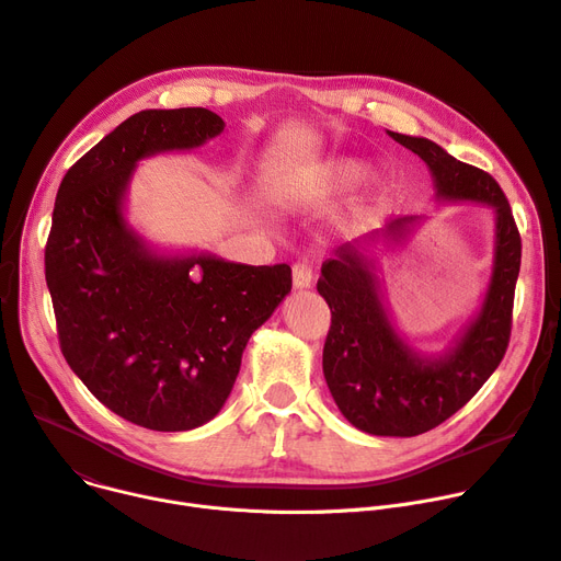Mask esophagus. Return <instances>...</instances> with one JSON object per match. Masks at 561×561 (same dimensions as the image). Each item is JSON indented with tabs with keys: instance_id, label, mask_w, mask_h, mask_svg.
I'll use <instances>...</instances> for the list:
<instances>
[{
	"instance_id": "34e87169",
	"label": "esophagus",
	"mask_w": 561,
	"mask_h": 561,
	"mask_svg": "<svg viewBox=\"0 0 561 561\" xmlns=\"http://www.w3.org/2000/svg\"><path fill=\"white\" fill-rule=\"evenodd\" d=\"M313 266L307 264V262H297L293 266V288L297 290H304V288H311L313 286Z\"/></svg>"
}]
</instances>
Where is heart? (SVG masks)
<instances>
[{"instance_id": "heart-1", "label": "heart", "mask_w": 561, "mask_h": 561, "mask_svg": "<svg viewBox=\"0 0 561 561\" xmlns=\"http://www.w3.org/2000/svg\"><path fill=\"white\" fill-rule=\"evenodd\" d=\"M369 179V168L358 159H335L316 168L307 176H286L277 181V192L284 198H297L301 192H309L316 183L329 192H348L363 185Z\"/></svg>"}]
</instances>
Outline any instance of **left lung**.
<instances>
[{
	"instance_id": "left-lung-1",
	"label": "left lung",
	"mask_w": 561,
	"mask_h": 561,
	"mask_svg": "<svg viewBox=\"0 0 561 561\" xmlns=\"http://www.w3.org/2000/svg\"><path fill=\"white\" fill-rule=\"evenodd\" d=\"M387 134L427 163L438 201H472L494 213V257L483 304L443 353H425L400 335L385 307L374 257L346 243L322 264L318 293L331 309L322 369L337 410L353 427L374 436H419L461 410L503 360L522 237L511 203L488 172L456 161L430 138ZM421 221L398 217L380 234L402 243Z\"/></svg>"
}]
</instances>
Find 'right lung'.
Wrapping results in <instances>:
<instances>
[{
	"label": "right lung",
	"mask_w": 561,
	"mask_h": 561,
	"mask_svg": "<svg viewBox=\"0 0 561 561\" xmlns=\"http://www.w3.org/2000/svg\"><path fill=\"white\" fill-rule=\"evenodd\" d=\"M210 110L129 116L65 174L44 268L73 374L125 421L187 432L228 400L241 353L290 293V266L157 252L125 219L138 161L224 131Z\"/></svg>",
	"instance_id": "1"
}]
</instances>
